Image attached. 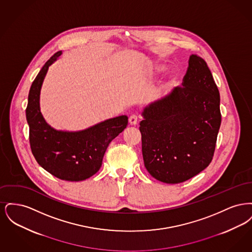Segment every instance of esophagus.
<instances>
[{
	"label": "esophagus",
	"instance_id": "34e87169",
	"mask_svg": "<svg viewBox=\"0 0 252 252\" xmlns=\"http://www.w3.org/2000/svg\"><path fill=\"white\" fill-rule=\"evenodd\" d=\"M129 124L131 125V126H135V125H137V122H138V117H137V115H135V114H133L131 115L130 117H129Z\"/></svg>",
	"mask_w": 252,
	"mask_h": 252
}]
</instances>
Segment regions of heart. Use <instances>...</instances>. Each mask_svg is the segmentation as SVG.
<instances>
[{"instance_id":"heart-1","label":"heart","mask_w":252,"mask_h":252,"mask_svg":"<svg viewBox=\"0 0 252 252\" xmlns=\"http://www.w3.org/2000/svg\"><path fill=\"white\" fill-rule=\"evenodd\" d=\"M156 70L157 71H162V70H164V67L161 66V65H157ZM174 83H175L174 77H170V78L168 79L167 84L169 85V86H172Z\"/></svg>"}]
</instances>
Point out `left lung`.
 Instances as JSON below:
<instances>
[{"label": "left lung", "instance_id": "8db88e82", "mask_svg": "<svg viewBox=\"0 0 252 252\" xmlns=\"http://www.w3.org/2000/svg\"><path fill=\"white\" fill-rule=\"evenodd\" d=\"M181 85L144 108L140 123L144 166L169 184L186 181L211 163L221 125L219 91L203 59L190 57Z\"/></svg>", "mask_w": 252, "mask_h": 252}]
</instances>
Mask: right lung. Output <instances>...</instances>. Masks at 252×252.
Returning a JSON list of instances; mask_svg holds the SVG:
<instances>
[{
	"mask_svg": "<svg viewBox=\"0 0 252 252\" xmlns=\"http://www.w3.org/2000/svg\"><path fill=\"white\" fill-rule=\"evenodd\" d=\"M61 54L59 51L44 64L30 88L26 108L29 141L41 167L60 180L81 181L98 172L108 144L124 131L128 118L121 115L80 131L57 130L48 125L40 111V90L49 66Z\"/></svg>",
	"mask_w": 252,
	"mask_h": 252,
	"instance_id": "obj_1",
	"label": "right lung"
}]
</instances>
